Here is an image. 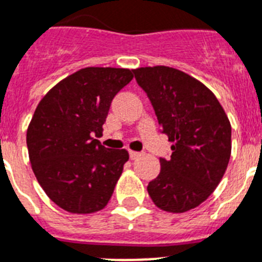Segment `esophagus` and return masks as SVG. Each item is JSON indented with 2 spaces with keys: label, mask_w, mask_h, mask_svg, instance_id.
Masks as SVG:
<instances>
[{
  "label": "esophagus",
  "mask_w": 262,
  "mask_h": 262,
  "mask_svg": "<svg viewBox=\"0 0 262 262\" xmlns=\"http://www.w3.org/2000/svg\"><path fill=\"white\" fill-rule=\"evenodd\" d=\"M129 156H130L132 160H136V158H138V157H140V156H141V153H140V151L129 150Z\"/></svg>",
  "instance_id": "1"
}]
</instances>
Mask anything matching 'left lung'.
Instances as JSON below:
<instances>
[{
    "instance_id": "left-lung-1",
    "label": "left lung",
    "mask_w": 262,
    "mask_h": 262,
    "mask_svg": "<svg viewBox=\"0 0 262 262\" xmlns=\"http://www.w3.org/2000/svg\"><path fill=\"white\" fill-rule=\"evenodd\" d=\"M148 94L162 133L173 142L169 160L148 193L165 212L184 213L217 188L232 151V126L216 96L199 80L169 67L133 70Z\"/></svg>"
}]
</instances>
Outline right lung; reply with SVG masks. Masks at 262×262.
<instances>
[{"label":"right lung","mask_w":262,"mask_h":262,"mask_svg":"<svg viewBox=\"0 0 262 262\" xmlns=\"http://www.w3.org/2000/svg\"><path fill=\"white\" fill-rule=\"evenodd\" d=\"M133 73L122 68H83L53 86L37 105L26 144L38 184L61 209L89 214L104 209L124 164L125 149H107L102 133L112 100Z\"/></svg>","instance_id":"obj_1"}]
</instances>
